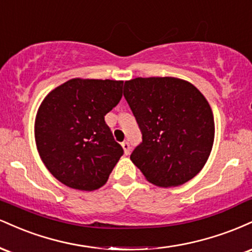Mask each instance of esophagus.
<instances>
[{"label":"esophagus","mask_w":252,"mask_h":252,"mask_svg":"<svg viewBox=\"0 0 252 252\" xmlns=\"http://www.w3.org/2000/svg\"><path fill=\"white\" fill-rule=\"evenodd\" d=\"M122 147L124 149V153H126V155H128L130 153V143L128 141H124V142H122Z\"/></svg>","instance_id":"1"}]
</instances>
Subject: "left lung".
Returning a JSON list of instances; mask_svg holds the SVG:
<instances>
[{
    "mask_svg": "<svg viewBox=\"0 0 252 252\" xmlns=\"http://www.w3.org/2000/svg\"><path fill=\"white\" fill-rule=\"evenodd\" d=\"M123 94L142 134L130 158L147 180L175 187L194 178L215 140L212 110L201 92L178 78L150 77L126 82Z\"/></svg>",
    "mask_w": 252,
    "mask_h": 252,
    "instance_id": "obj_1",
    "label": "left lung"
}]
</instances>
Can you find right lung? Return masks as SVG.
<instances>
[{"mask_svg":"<svg viewBox=\"0 0 252 252\" xmlns=\"http://www.w3.org/2000/svg\"><path fill=\"white\" fill-rule=\"evenodd\" d=\"M123 82L71 79L47 94L35 141L51 174L71 189L94 190L108 181L124 150L104 116L120 103Z\"/></svg>","mask_w":252,"mask_h":252,"instance_id":"add662e5","label":"right lung"}]
</instances>
